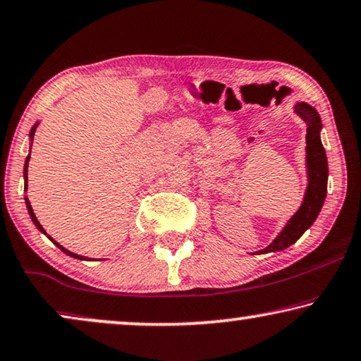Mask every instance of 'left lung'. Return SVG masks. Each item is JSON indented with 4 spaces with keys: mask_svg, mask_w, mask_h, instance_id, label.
<instances>
[{
    "mask_svg": "<svg viewBox=\"0 0 361 361\" xmlns=\"http://www.w3.org/2000/svg\"><path fill=\"white\" fill-rule=\"evenodd\" d=\"M294 113L307 124L306 134V169H307V188L304 192L302 204L299 206L291 219L286 222L283 231L278 233L270 245L262 248L255 253H270L280 252L288 248L293 243L299 240V237L306 232L309 227L317 219L321 212L324 201L327 196V178H329V166H327V155L324 150L321 140L322 123L321 116L312 108L311 104L299 101L294 104Z\"/></svg>",
    "mask_w": 361,
    "mask_h": 361,
    "instance_id": "8db88e82",
    "label": "left lung"
}]
</instances>
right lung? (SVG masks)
Instances as JSON below:
<instances>
[{"mask_svg":"<svg viewBox=\"0 0 361 361\" xmlns=\"http://www.w3.org/2000/svg\"><path fill=\"white\" fill-rule=\"evenodd\" d=\"M37 126H39V121L37 123H35L34 126H32V129H30V132H29V139H30V145H32V140H34V134H35V129H37ZM30 152V150H29ZM29 159H30V154L26 157V164H24V190H27V166H29ZM24 201H26V207H27V212H29V216H30V219H32V222H34V226L37 227V229L42 232V233H45V235H47V232L44 231V227L40 226V222L37 221V217H35V214H34V211H32V206H30V202H29V197L26 196L24 197ZM50 240H52L55 245H57L60 250H62L63 253H67L68 257H72V258H77V260H91V258H88V257H83V255H78V253H73V252H70V250H67V248L65 247H62L60 245L59 242H55L52 237L50 235H47Z\"/></svg>","mask_w":361,"mask_h":361,"instance_id":"add662e5","label":"right lung"}]
</instances>
